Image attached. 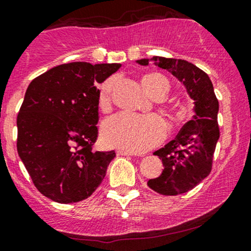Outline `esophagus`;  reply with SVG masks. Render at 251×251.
I'll return each mask as SVG.
<instances>
[{"instance_id":"obj_1","label":"esophagus","mask_w":251,"mask_h":251,"mask_svg":"<svg viewBox=\"0 0 251 251\" xmlns=\"http://www.w3.org/2000/svg\"><path fill=\"white\" fill-rule=\"evenodd\" d=\"M117 154L120 155H135V153L131 152V151H125V150H118Z\"/></svg>"}]
</instances>
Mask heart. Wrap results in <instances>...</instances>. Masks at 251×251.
I'll use <instances>...</instances> for the list:
<instances>
[{"label": "heart", "mask_w": 251, "mask_h": 251, "mask_svg": "<svg viewBox=\"0 0 251 251\" xmlns=\"http://www.w3.org/2000/svg\"><path fill=\"white\" fill-rule=\"evenodd\" d=\"M116 77H109L100 87L99 103L106 106L111 98ZM142 86L151 97L159 92L168 93L169 82L159 74H150L142 79ZM166 135L165 122L158 116L117 114L107 118L101 126V139L109 147L131 152H142L157 146Z\"/></svg>", "instance_id": "1"}]
</instances>
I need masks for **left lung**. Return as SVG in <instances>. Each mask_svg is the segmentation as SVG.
Returning a JSON list of instances; mask_svg holds the SVG:
<instances>
[{
    "label": "left lung",
    "instance_id": "left-lung-1",
    "mask_svg": "<svg viewBox=\"0 0 251 251\" xmlns=\"http://www.w3.org/2000/svg\"><path fill=\"white\" fill-rule=\"evenodd\" d=\"M151 61L177 77L194 100L193 120L185 123L172 141L153 153L161 159L164 170L160 176L147 182L151 189L161 195H178L195 188L211 172L220 135L217 121L219 103L209 76L195 64L160 56L137 60L136 63L148 66Z\"/></svg>",
    "mask_w": 251,
    "mask_h": 251
}]
</instances>
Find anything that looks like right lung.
Returning <instances> with one entry per match:
<instances>
[{"label":"right lung","instance_id":"1","mask_svg":"<svg viewBox=\"0 0 251 251\" xmlns=\"http://www.w3.org/2000/svg\"><path fill=\"white\" fill-rule=\"evenodd\" d=\"M120 63L72 62L29 83L18 114L19 157L40 193L58 203L87 199L103 182L115 151L94 152L98 83Z\"/></svg>","mask_w":251,"mask_h":251}]
</instances>
